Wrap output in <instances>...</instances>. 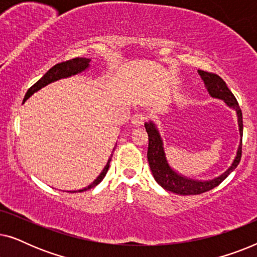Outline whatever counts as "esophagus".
Returning a JSON list of instances; mask_svg holds the SVG:
<instances>
[{
    "mask_svg": "<svg viewBox=\"0 0 257 257\" xmlns=\"http://www.w3.org/2000/svg\"><path fill=\"white\" fill-rule=\"evenodd\" d=\"M146 120V115L143 113H136L132 117V124L135 126H142Z\"/></svg>",
    "mask_w": 257,
    "mask_h": 257,
    "instance_id": "1",
    "label": "esophagus"
}]
</instances>
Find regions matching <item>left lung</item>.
<instances>
[{
	"instance_id": "left-lung-1",
	"label": "left lung",
	"mask_w": 257,
	"mask_h": 257,
	"mask_svg": "<svg viewBox=\"0 0 257 257\" xmlns=\"http://www.w3.org/2000/svg\"><path fill=\"white\" fill-rule=\"evenodd\" d=\"M200 77L205 83L207 91L210 97L216 98L224 101L228 107L233 108L236 113L238 135H240V145L237 147L236 156H235L233 163L227 171H224L219 177L210 179V180H196L188 177H185L174 170L168 163L166 153H165L164 142L157 128V125L152 120L145 122V128L149 135V149H147V159L154 179L161 187L166 191L179 195H196L210 191L216 186H219L235 168L237 167L241 160L242 154V135H243V121H242V112L238 106V103L231 91L228 89L224 80L215 73H210L198 70Z\"/></svg>"
}]
</instances>
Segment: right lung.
I'll return each mask as SVG.
<instances>
[{
  "label": "right lung",
  "mask_w": 257,
  "mask_h": 257,
  "mask_svg": "<svg viewBox=\"0 0 257 257\" xmlns=\"http://www.w3.org/2000/svg\"><path fill=\"white\" fill-rule=\"evenodd\" d=\"M90 62H91L90 58L78 57V58L70 59V61H66V62H63V63H58V64L54 65L47 73H45L43 77H42L40 80H38L37 83H35L34 85L31 86L29 90H28V92L26 94V97H24L23 101H26L28 98H29L30 96H33V94L35 92H37L38 90H41L42 87L47 86L48 84H50L52 82H56V80H59V79H63V78H68V77H71V76H75V75H78V73L84 72L85 70L90 68ZM114 150H115V146H114L113 151ZM113 151H112L111 157L108 158L107 163H106V165H105V167L103 168V171L100 172V174L98 175L96 179H94L93 182H91V184L85 188L78 189V191H70L69 193L84 192V191H87V189H90V188L96 187V186L99 184L101 180H103L104 177L107 173L108 167H110L111 158H112V156H113Z\"/></svg>",
  "instance_id": "1"
}]
</instances>
